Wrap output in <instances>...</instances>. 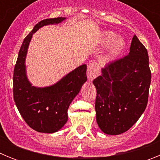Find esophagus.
<instances>
[{
    "instance_id": "esophagus-1",
    "label": "esophagus",
    "mask_w": 160,
    "mask_h": 160,
    "mask_svg": "<svg viewBox=\"0 0 160 160\" xmlns=\"http://www.w3.org/2000/svg\"><path fill=\"white\" fill-rule=\"evenodd\" d=\"M99 73V68L96 63H90L87 67V78L89 81H93Z\"/></svg>"
}]
</instances>
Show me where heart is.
Here are the masks:
<instances>
[{"mask_svg": "<svg viewBox=\"0 0 160 160\" xmlns=\"http://www.w3.org/2000/svg\"><path fill=\"white\" fill-rule=\"evenodd\" d=\"M111 43L112 44L107 53V58L109 59L112 58L114 56L121 53L126 46L125 40L122 38H117V34L115 32L112 31L103 32L101 37V43L103 46H108Z\"/></svg>", "mask_w": 160, "mask_h": 160, "instance_id": "1", "label": "heart"}]
</instances>
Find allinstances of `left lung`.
Masks as SVG:
<instances>
[{"label":"left lung","instance_id":"obj_1","mask_svg":"<svg viewBox=\"0 0 160 160\" xmlns=\"http://www.w3.org/2000/svg\"><path fill=\"white\" fill-rule=\"evenodd\" d=\"M151 78L148 50L135 35L129 54L108 63L93 81L96 120L102 132L120 135L138 121L147 107Z\"/></svg>","mask_w":160,"mask_h":160}]
</instances>
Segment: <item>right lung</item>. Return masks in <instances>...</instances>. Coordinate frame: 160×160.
<instances>
[{"label": "right lung", "instance_id": "right-lung-1", "mask_svg": "<svg viewBox=\"0 0 160 160\" xmlns=\"http://www.w3.org/2000/svg\"><path fill=\"white\" fill-rule=\"evenodd\" d=\"M66 18H49L38 22L24 39L14 67V102L25 122L38 132L54 133L62 129L67 122L70 103L87 80L86 64L49 87L32 86L26 75L25 58L32 34L45 25L61 23Z\"/></svg>", "mask_w": 160, "mask_h": 160}]
</instances>
